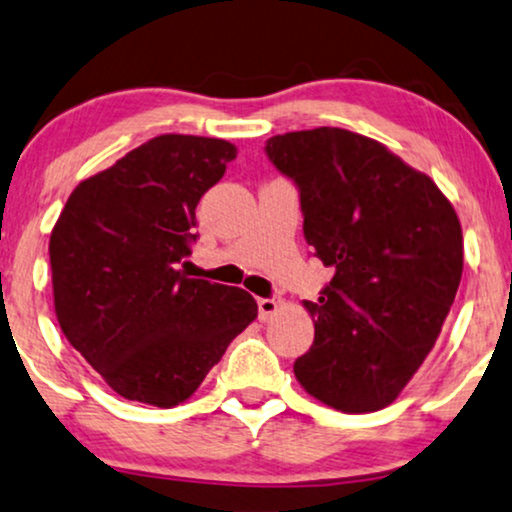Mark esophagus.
Returning <instances> with one entry per match:
<instances>
[{
	"label": "esophagus",
	"mask_w": 512,
	"mask_h": 512,
	"mask_svg": "<svg viewBox=\"0 0 512 512\" xmlns=\"http://www.w3.org/2000/svg\"><path fill=\"white\" fill-rule=\"evenodd\" d=\"M277 308H280V301L277 298H258V317L261 320H270L272 315L277 313Z\"/></svg>",
	"instance_id": "esophagus-1"
}]
</instances>
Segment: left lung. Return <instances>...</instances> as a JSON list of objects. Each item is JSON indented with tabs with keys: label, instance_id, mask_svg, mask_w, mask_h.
<instances>
[{
	"label": "left lung",
	"instance_id": "left-lung-1",
	"mask_svg": "<svg viewBox=\"0 0 512 512\" xmlns=\"http://www.w3.org/2000/svg\"><path fill=\"white\" fill-rule=\"evenodd\" d=\"M301 192L303 235L334 268L303 301L315 341L294 362L305 393L345 414L397 400L440 336L463 272L459 216L386 145L336 126L265 143Z\"/></svg>",
	"mask_w": 512,
	"mask_h": 512
}]
</instances>
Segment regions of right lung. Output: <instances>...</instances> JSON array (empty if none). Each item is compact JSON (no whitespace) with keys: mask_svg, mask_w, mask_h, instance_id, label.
<instances>
[{"mask_svg":"<svg viewBox=\"0 0 512 512\" xmlns=\"http://www.w3.org/2000/svg\"><path fill=\"white\" fill-rule=\"evenodd\" d=\"M235 157L221 138L157 136L79 183L53 225L58 324L126 400L185 402L256 320L244 289L183 272L199 199Z\"/></svg>","mask_w":512,"mask_h":512,"instance_id":"obj_1","label":"right lung"}]
</instances>
